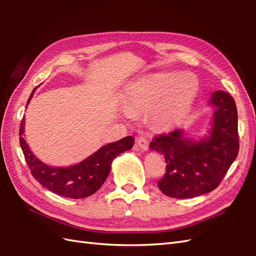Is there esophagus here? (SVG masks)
Instances as JSON below:
<instances>
[{
    "label": "esophagus",
    "instance_id": "esophagus-1",
    "mask_svg": "<svg viewBox=\"0 0 256 256\" xmlns=\"http://www.w3.org/2000/svg\"><path fill=\"white\" fill-rule=\"evenodd\" d=\"M136 144L138 145V148H142L143 150H148V146H150V144H148V138H146L145 136H140V138H138L136 140Z\"/></svg>",
    "mask_w": 256,
    "mask_h": 256
}]
</instances>
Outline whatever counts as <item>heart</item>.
Wrapping results in <instances>:
<instances>
[{"label":"heart","mask_w":256,"mask_h":256,"mask_svg":"<svg viewBox=\"0 0 256 256\" xmlns=\"http://www.w3.org/2000/svg\"><path fill=\"white\" fill-rule=\"evenodd\" d=\"M199 91L194 74H156L134 84L125 98V106L135 112L152 108L160 103V116L165 122H176L192 110Z\"/></svg>","instance_id":"obj_1"}]
</instances>
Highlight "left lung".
Here are the masks:
<instances>
[{
	"instance_id": "left-lung-1",
	"label": "left lung",
	"mask_w": 256,
	"mask_h": 256,
	"mask_svg": "<svg viewBox=\"0 0 256 256\" xmlns=\"http://www.w3.org/2000/svg\"><path fill=\"white\" fill-rule=\"evenodd\" d=\"M216 106L208 138L194 142L180 130L156 135L150 148L164 156L166 172L157 182L168 197L184 199L210 192L219 186L238 153V111L233 98L216 91L210 100Z\"/></svg>"
}]
</instances>
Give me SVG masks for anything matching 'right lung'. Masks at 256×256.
I'll return each instance as SVG.
<instances>
[{
  "mask_svg": "<svg viewBox=\"0 0 256 256\" xmlns=\"http://www.w3.org/2000/svg\"><path fill=\"white\" fill-rule=\"evenodd\" d=\"M35 89L32 90L27 102L32 99ZM23 134L24 118L22 120L20 126V144L32 175L50 192L72 199L86 198L94 194L110 174L112 160L123 152L133 148V138L125 136L118 142L103 146L94 155L77 165L66 168L52 167L42 162L35 155H32Z\"/></svg>",
  "mask_w": 256,
  "mask_h": 256,
  "instance_id": "obj_1",
  "label": "right lung"
}]
</instances>
